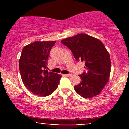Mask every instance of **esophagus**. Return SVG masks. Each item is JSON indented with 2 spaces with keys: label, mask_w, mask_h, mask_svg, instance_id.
Segmentation results:
<instances>
[{
  "label": "esophagus",
  "mask_w": 129,
  "mask_h": 129,
  "mask_svg": "<svg viewBox=\"0 0 129 129\" xmlns=\"http://www.w3.org/2000/svg\"><path fill=\"white\" fill-rule=\"evenodd\" d=\"M65 76H67V77H70L72 76V74H66V75H64Z\"/></svg>",
  "instance_id": "obj_1"
}]
</instances>
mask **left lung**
Wrapping results in <instances>:
<instances>
[{"label":"left lung","mask_w":129,"mask_h":129,"mask_svg":"<svg viewBox=\"0 0 129 129\" xmlns=\"http://www.w3.org/2000/svg\"><path fill=\"white\" fill-rule=\"evenodd\" d=\"M61 42L73 53L76 60L85 62L87 72L79 75L81 82L74 87L83 98L96 96L107 83L110 74V54L100 40L84 33L62 40Z\"/></svg>","instance_id":"1"}]
</instances>
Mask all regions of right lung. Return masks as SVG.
<instances>
[{
    "label": "right lung",
    "mask_w": 129,
    "mask_h": 129,
    "mask_svg": "<svg viewBox=\"0 0 129 129\" xmlns=\"http://www.w3.org/2000/svg\"><path fill=\"white\" fill-rule=\"evenodd\" d=\"M56 41H36L25 46L19 59V70L26 88L33 94L47 96L58 87L62 76L47 70L50 50Z\"/></svg>",
    "instance_id": "add662e5"
}]
</instances>
